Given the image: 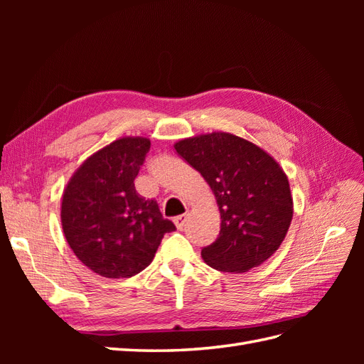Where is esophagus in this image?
Instances as JSON below:
<instances>
[{"instance_id":"esophagus-1","label":"esophagus","mask_w":364,"mask_h":364,"mask_svg":"<svg viewBox=\"0 0 364 364\" xmlns=\"http://www.w3.org/2000/svg\"><path fill=\"white\" fill-rule=\"evenodd\" d=\"M186 214H182V215H178V217H174V225H176V228H178L179 230H183V228H185V223H186Z\"/></svg>"}]
</instances>
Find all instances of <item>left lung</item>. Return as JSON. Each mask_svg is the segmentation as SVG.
Wrapping results in <instances>:
<instances>
[{"mask_svg": "<svg viewBox=\"0 0 364 364\" xmlns=\"http://www.w3.org/2000/svg\"><path fill=\"white\" fill-rule=\"evenodd\" d=\"M176 151L211 186L220 234L202 249L209 267L245 273L269 259L293 218L287 174L266 150L226 132L181 139Z\"/></svg>", "mask_w": 364, "mask_h": 364, "instance_id": "left-lung-1", "label": "left lung"}]
</instances>
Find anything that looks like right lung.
I'll use <instances>...</instances> for the list:
<instances>
[{
	"label": "right lung",
	"instance_id": "1",
	"mask_svg": "<svg viewBox=\"0 0 364 364\" xmlns=\"http://www.w3.org/2000/svg\"><path fill=\"white\" fill-rule=\"evenodd\" d=\"M150 139L123 136L95 151L71 176L60 220L74 255L105 278H130L155 258L164 234L176 226L156 200L135 190Z\"/></svg>",
	"mask_w": 364,
	"mask_h": 364
}]
</instances>
